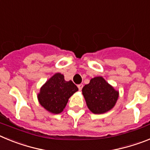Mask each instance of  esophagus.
<instances>
[{
  "instance_id": "1",
  "label": "esophagus",
  "mask_w": 150,
  "mask_h": 150,
  "mask_svg": "<svg viewBox=\"0 0 150 150\" xmlns=\"http://www.w3.org/2000/svg\"><path fill=\"white\" fill-rule=\"evenodd\" d=\"M77 87H78V88H79V91H81L82 88H83V84H79L77 86Z\"/></svg>"
}]
</instances>
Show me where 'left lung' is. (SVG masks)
<instances>
[{"instance_id": "obj_1", "label": "left lung", "mask_w": 150, "mask_h": 150, "mask_svg": "<svg viewBox=\"0 0 150 150\" xmlns=\"http://www.w3.org/2000/svg\"><path fill=\"white\" fill-rule=\"evenodd\" d=\"M82 91L87 107L95 114L110 110L119 98V91L102 76L92 78L88 84L85 85Z\"/></svg>"}]
</instances>
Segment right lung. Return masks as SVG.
<instances>
[{
    "instance_id": "right-lung-1",
    "label": "right lung",
    "mask_w": 150,
    "mask_h": 150,
    "mask_svg": "<svg viewBox=\"0 0 150 150\" xmlns=\"http://www.w3.org/2000/svg\"><path fill=\"white\" fill-rule=\"evenodd\" d=\"M77 91L78 88L71 80L65 81L63 74L56 73L41 87L38 98L46 110L59 114L64 109L70 97Z\"/></svg>"
}]
</instances>
